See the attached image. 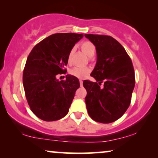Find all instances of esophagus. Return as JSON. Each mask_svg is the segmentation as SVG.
<instances>
[{
	"mask_svg": "<svg viewBox=\"0 0 158 158\" xmlns=\"http://www.w3.org/2000/svg\"><path fill=\"white\" fill-rule=\"evenodd\" d=\"M79 83H80V85H81V86H82V85H83V81L81 80V79H80V80H79Z\"/></svg>",
	"mask_w": 158,
	"mask_h": 158,
	"instance_id": "1",
	"label": "esophagus"
}]
</instances>
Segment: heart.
<instances>
[{
    "mask_svg": "<svg viewBox=\"0 0 158 158\" xmlns=\"http://www.w3.org/2000/svg\"><path fill=\"white\" fill-rule=\"evenodd\" d=\"M80 48L82 51L87 55L88 57L91 58L95 53V46L92 43L89 41H85L81 43ZM73 54V49H71L69 52L68 56H67V63L68 64L71 65L72 64V58ZM91 71V69L89 67L85 66V67H74L72 69H71L70 73L71 75L73 77L79 78V79H84L87 77Z\"/></svg>",
    "mask_w": 158,
    "mask_h": 158,
    "instance_id": "heart-1",
    "label": "heart"
}]
</instances>
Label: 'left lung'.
<instances>
[{"mask_svg": "<svg viewBox=\"0 0 158 158\" xmlns=\"http://www.w3.org/2000/svg\"><path fill=\"white\" fill-rule=\"evenodd\" d=\"M85 36L95 46L98 57L90 74L97 81H83L87 92V112L97 122L112 123L124 114L131 103L135 86L133 64L124 48L113 37L91 34Z\"/></svg>", "mask_w": 158, "mask_h": 158, "instance_id": "8db88e82", "label": "left lung"}]
</instances>
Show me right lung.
<instances>
[{
	"label": "right lung",
	"mask_w": 158,
	"mask_h": 158,
	"mask_svg": "<svg viewBox=\"0 0 158 158\" xmlns=\"http://www.w3.org/2000/svg\"><path fill=\"white\" fill-rule=\"evenodd\" d=\"M83 34L56 33L37 44L27 59L23 71L25 95L32 113L43 121L64 118L79 87V81L72 75L59 81L56 76L66 72L69 52Z\"/></svg>",
	"instance_id": "1"
}]
</instances>
